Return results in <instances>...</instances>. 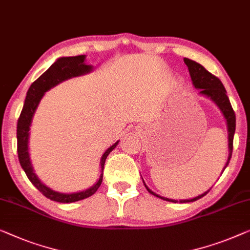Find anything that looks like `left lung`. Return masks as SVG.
<instances>
[{
  "label": "left lung",
  "instance_id": "8db88e82",
  "mask_svg": "<svg viewBox=\"0 0 250 250\" xmlns=\"http://www.w3.org/2000/svg\"><path fill=\"white\" fill-rule=\"evenodd\" d=\"M184 62L187 65L188 71H189V75L191 79V82H193V85L195 88L200 90L198 91V95L200 96H204L206 98H208L209 100H212L214 103L221 113L223 115L224 119H226L227 123V128H228V149H229V155H228V160L227 164L224 166V168L222 170V172L224 171V169L227 168V166L229 165L230 159H231V154H232V149H233V135H234V131H236V115H234V111L231 107L230 100L227 96V91L224 89V86L222 84V82L219 80L218 78L214 77V75L209 73L208 71H206L205 68L202 66L201 64H198L195 61H191L189 59H184ZM221 172V173H222ZM144 186H146V190L149 191L150 194L153 195L155 197L161 198L164 201H168V202H172V203H188V202H194L198 200V198L203 197L204 195H206L209 191L208 190L204 191L203 194L198 195L196 197L189 198V200H171V198H167V197H162L160 195L155 194L154 191H152L149 187L146 186V184L144 183Z\"/></svg>",
  "mask_w": 250,
  "mask_h": 250
}]
</instances>
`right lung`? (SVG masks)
<instances>
[{
  "instance_id": "obj_1",
  "label": "right lung",
  "mask_w": 250,
  "mask_h": 250,
  "mask_svg": "<svg viewBox=\"0 0 250 250\" xmlns=\"http://www.w3.org/2000/svg\"><path fill=\"white\" fill-rule=\"evenodd\" d=\"M93 70L92 65L85 64V55L79 56H71V57H60L56 62L52 64L48 70L44 72L37 80H36L30 88L28 89L26 100L21 111L20 117L18 119L17 126V140H18V157L22 169L26 172L28 179L30 180L37 189L49 200L60 202V203H73V202L84 200V198L91 196L100 187L101 182H103V173H104V166L106 162L108 154L117 146L119 141L114 143L113 146L108 147L104 152L103 157L100 159V177L95 185L89 187L88 189L75 191V193H60V191L53 190L52 188L46 186L38 176L36 175L34 167H32L30 154H29V136H30V127L32 118L37 110L38 104L44 97L45 92L52 89L53 86L59 84L65 80H68L71 78L80 77L90 73Z\"/></svg>"
}]
</instances>
